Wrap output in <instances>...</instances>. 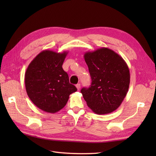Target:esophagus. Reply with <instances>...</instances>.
Listing matches in <instances>:
<instances>
[{"mask_svg": "<svg viewBox=\"0 0 156 156\" xmlns=\"http://www.w3.org/2000/svg\"><path fill=\"white\" fill-rule=\"evenodd\" d=\"M76 88H77V90H79L80 88H81V84H76Z\"/></svg>", "mask_w": 156, "mask_h": 156, "instance_id": "1", "label": "esophagus"}]
</instances>
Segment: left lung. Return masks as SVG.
<instances>
[{
    "label": "left lung",
    "mask_w": 156,
    "mask_h": 156,
    "mask_svg": "<svg viewBox=\"0 0 156 156\" xmlns=\"http://www.w3.org/2000/svg\"><path fill=\"white\" fill-rule=\"evenodd\" d=\"M84 58L92 79L90 87L81 90L87 105L98 115L113 112L128 91L130 73L126 62L107 48L86 52Z\"/></svg>",
    "instance_id": "1"
}]
</instances>
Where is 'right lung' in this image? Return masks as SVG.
Instances as JSON below:
<instances>
[{"instance_id": "obj_1", "label": "right lung", "mask_w": 156, "mask_h": 156, "mask_svg": "<svg viewBox=\"0 0 156 156\" xmlns=\"http://www.w3.org/2000/svg\"><path fill=\"white\" fill-rule=\"evenodd\" d=\"M68 51H41L28 66L25 83L28 96L41 110L55 113L66 105L71 94L77 90L70 84L62 64Z\"/></svg>"}]
</instances>
